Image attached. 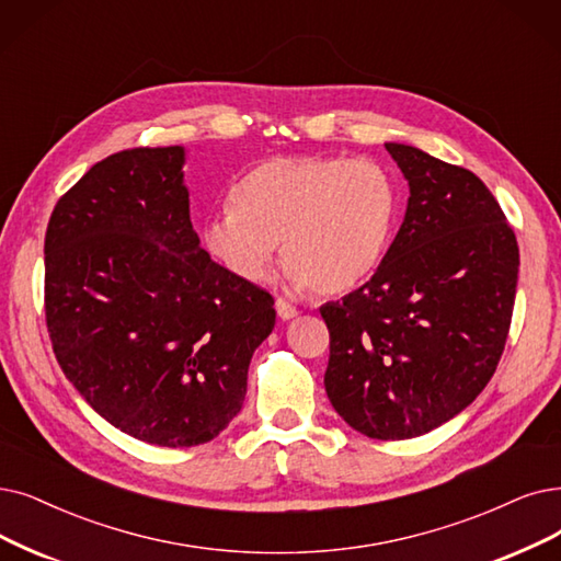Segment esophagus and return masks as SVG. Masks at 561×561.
Returning a JSON list of instances; mask_svg holds the SVG:
<instances>
[{
  "instance_id": "obj_1",
  "label": "esophagus",
  "mask_w": 561,
  "mask_h": 561,
  "mask_svg": "<svg viewBox=\"0 0 561 561\" xmlns=\"http://www.w3.org/2000/svg\"><path fill=\"white\" fill-rule=\"evenodd\" d=\"M276 312H278L280 320H293V318L299 316V310L285 299H276Z\"/></svg>"
}]
</instances>
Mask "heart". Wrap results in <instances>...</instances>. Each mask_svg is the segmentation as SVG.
<instances>
[{"label":"heart","instance_id":"b5f03b06","mask_svg":"<svg viewBox=\"0 0 561 561\" xmlns=\"http://www.w3.org/2000/svg\"><path fill=\"white\" fill-rule=\"evenodd\" d=\"M398 216L393 176L343 156L272 159L232 186L207 216L203 243L241 283H260L280 241L285 278L318 295H343L382 262Z\"/></svg>","mask_w":561,"mask_h":561}]
</instances>
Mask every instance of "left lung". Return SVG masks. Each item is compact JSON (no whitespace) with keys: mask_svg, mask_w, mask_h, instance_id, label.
Listing matches in <instances>:
<instances>
[{"mask_svg":"<svg viewBox=\"0 0 561 561\" xmlns=\"http://www.w3.org/2000/svg\"><path fill=\"white\" fill-rule=\"evenodd\" d=\"M405 174V220L373 278L320 308L324 387L345 423L410 439L460 414L495 373L518 285V241L481 179L387 142Z\"/></svg>","mask_w":561,"mask_h":561,"instance_id":"8db88e82","label":"left lung"}]
</instances>
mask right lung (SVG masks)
Listing matches in <instances>:
<instances>
[{"instance_id":"add662e5","label":"right lung","mask_w":561,"mask_h":561,"mask_svg":"<svg viewBox=\"0 0 561 561\" xmlns=\"http://www.w3.org/2000/svg\"><path fill=\"white\" fill-rule=\"evenodd\" d=\"M184 147L112 153L59 197L46 232V322L69 382L107 423L197 446L239 414L274 297L199 249Z\"/></svg>"}]
</instances>
